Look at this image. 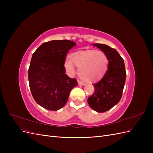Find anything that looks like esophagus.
Instances as JSON below:
<instances>
[{
	"instance_id": "esophagus-1",
	"label": "esophagus",
	"mask_w": 153,
	"mask_h": 153,
	"mask_svg": "<svg viewBox=\"0 0 153 153\" xmlns=\"http://www.w3.org/2000/svg\"><path fill=\"white\" fill-rule=\"evenodd\" d=\"M78 85H84L85 84L84 82H82L81 80H78Z\"/></svg>"
}]
</instances>
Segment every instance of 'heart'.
<instances>
[{"instance_id": "heart-1", "label": "heart", "mask_w": 153, "mask_h": 153, "mask_svg": "<svg viewBox=\"0 0 153 153\" xmlns=\"http://www.w3.org/2000/svg\"><path fill=\"white\" fill-rule=\"evenodd\" d=\"M74 64L78 68V75L85 80L93 81L102 77L107 71L108 59L102 51H80L71 55L66 60L65 67L68 72H74Z\"/></svg>"}]
</instances>
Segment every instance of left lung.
Segmentation results:
<instances>
[{"instance_id":"obj_1","label":"left lung","mask_w":153,"mask_h":153,"mask_svg":"<svg viewBox=\"0 0 153 153\" xmlns=\"http://www.w3.org/2000/svg\"><path fill=\"white\" fill-rule=\"evenodd\" d=\"M106 55L108 69L103 77L94 84V92L87 99L90 107L98 112H105L119 103L126 81L124 60L116 50L104 44H94Z\"/></svg>"}]
</instances>
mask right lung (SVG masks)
Listing matches in <instances>:
<instances>
[{"label":"right lung","mask_w":153,"mask_h":153,"mask_svg":"<svg viewBox=\"0 0 153 153\" xmlns=\"http://www.w3.org/2000/svg\"><path fill=\"white\" fill-rule=\"evenodd\" d=\"M76 45L70 40H52L41 45L32 54L29 68V87L36 103L49 110L66 105L69 93L78 85L69 78L64 63L68 51Z\"/></svg>","instance_id":"1"}]
</instances>
